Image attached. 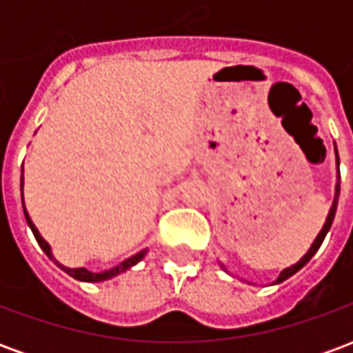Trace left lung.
<instances>
[{"label": "left lung", "mask_w": 353, "mask_h": 353, "mask_svg": "<svg viewBox=\"0 0 353 353\" xmlns=\"http://www.w3.org/2000/svg\"><path fill=\"white\" fill-rule=\"evenodd\" d=\"M334 154H336V166L341 164L339 162V153H336V147H334ZM339 194H341V176H339V181H336V187H334V200H333V206H331V210H329V215H327L325 219V225H323V229L319 230V234L316 236V240H314V244L310 245V250L306 252V255H304L303 259L299 261V263H295V265H291L289 268H283L280 272V276H278V280H276V283H280V281L288 280V278H291L293 274L299 272L301 268H303L308 261L316 255V252L319 250V245H321V242H323V238L327 236V232H329V229H331V225H333V219H334V214H336V204H339ZM223 266V265H221Z\"/></svg>", "instance_id": "1"}]
</instances>
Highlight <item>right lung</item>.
<instances>
[{
  "mask_svg": "<svg viewBox=\"0 0 353 353\" xmlns=\"http://www.w3.org/2000/svg\"><path fill=\"white\" fill-rule=\"evenodd\" d=\"M22 183H24V181L20 179V189H22ZM22 206H24V194H22ZM24 215H26L28 227L32 229L35 240H37V244L41 245L43 252L47 253L50 259L54 261V263H57V265L60 266V268H62L64 272H68V274H70V276H73L75 280H79V281H103V280H109V278H113V276H119V274H123L124 270H128L130 266H134V265H136V263H139V261L145 257V253H147V250H141V252L136 253V255H132L130 259L123 261L121 265L113 266V268H109V270H103V272H90V270H87V268H68V266L60 265V263H58V261L54 259V257H52V252H50V245L47 244V240H45V238H43L41 234H39V230L35 229V225H34V223H32V219H30V215H28L26 208H24Z\"/></svg>",
  "mask_w": 353,
  "mask_h": 353,
  "instance_id": "1",
  "label": "right lung"
}]
</instances>
